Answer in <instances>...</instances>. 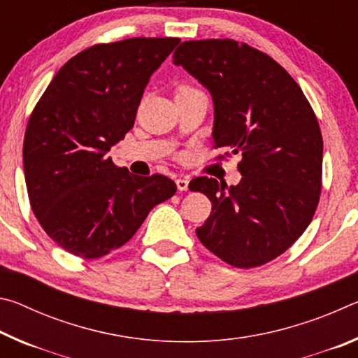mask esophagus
<instances>
[{"mask_svg":"<svg viewBox=\"0 0 358 358\" xmlns=\"http://www.w3.org/2000/svg\"><path fill=\"white\" fill-rule=\"evenodd\" d=\"M175 183H177L178 191H187V186H189V180H186V178H178L177 181H175Z\"/></svg>","mask_w":358,"mask_h":358,"instance_id":"1","label":"esophagus"}]
</instances>
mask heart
<instances>
[{
	"label": "heart",
	"instance_id": "b5f03b06",
	"mask_svg": "<svg viewBox=\"0 0 358 358\" xmlns=\"http://www.w3.org/2000/svg\"><path fill=\"white\" fill-rule=\"evenodd\" d=\"M183 90H191V88H189V87H181V88L178 90V92H183Z\"/></svg>",
	"mask_w": 358,
	"mask_h": 358
}]
</instances>
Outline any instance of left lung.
I'll list each match as a JSON object with an SVG mask.
<instances>
[{"label": "left lung", "instance_id": "obj_1", "mask_svg": "<svg viewBox=\"0 0 358 358\" xmlns=\"http://www.w3.org/2000/svg\"><path fill=\"white\" fill-rule=\"evenodd\" d=\"M173 63L213 98V147L241 153L237 186L191 180L189 189L211 202L197 237L238 268L270 262L295 243L317 208L324 143L316 115L289 72L245 42L186 41Z\"/></svg>", "mask_w": 358, "mask_h": 358}]
</instances>
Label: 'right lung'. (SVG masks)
Segmentation results:
<instances>
[{
	"instance_id": "1",
	"label": "right lung",
	"mask_w": 358,
	"mask_h": 358,
	"mask_svg": "<svg viewBox=\"0 0 358 358\" xmlns=\"http://www.w3.org/2000/svg\"><path fill=\"white\" fill-rule=\"evenodd\" d=\"M178 38L96 44L57 72L29 117L23 171L29 203L48 237L74 256L98 259L132 238L177 185L138 177L107 156L134 126L150 77Z\"/></svg>"
}]
</instances>
